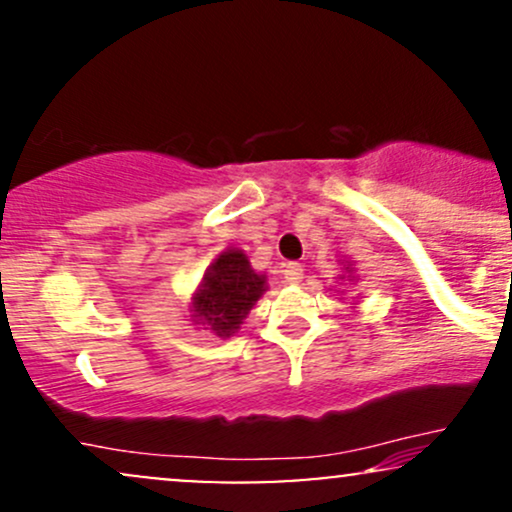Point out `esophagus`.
Returning a JSON list of instances; mask_svg holds the SVG:
<instances>
[{"label": "esophagus", "mask_w": 512, "mask_h": 512, "mask_svg": "<svg viewBox=\"0 0 512 512\" xmlns=\"http://www.w3.org/2000/svg\"><path fill=\"white\" fill-rule=\"evenodd\" d=\"M303 279V267L298 262H289L284 269V281L286 284H298Z\"/></svg>", "instance_id": "esophagus-1"}]
</instances>
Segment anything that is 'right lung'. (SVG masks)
<instances>
[{"instance_id":"add662e5","label":"right lung","mask_w":512,"mask_h":512,"mask_svg":"<svg viewBox=\"0 0 512 512\" xmlns=\"http://www.w3.org/2000/svg\"><path fill=\"white\" fill-rule=\"evenodd\" d=\"M264 293V276L250 267L240 250H228L211 264L195 293V320L219 337H231Z\"/></svg>"}]
</instances>
